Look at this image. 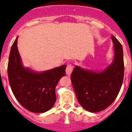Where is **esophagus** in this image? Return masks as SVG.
<instances>
[{
    "instance_id": "1",
    "label": "esophagus",
    "mask_w": 132,
    "mask_h": 132,
    "mask_svg": "<svg viewBox=\"0 0 132 132\" xmlns=\"http://www.w3.org/2000/svg\"><path fill=\"white\" fill-rule=\"evenodd\" d=\"M73 69V65L72 64H68L66 67V74L67 76H70L71 72H72Z\"/></svg>"
}]
</instances>
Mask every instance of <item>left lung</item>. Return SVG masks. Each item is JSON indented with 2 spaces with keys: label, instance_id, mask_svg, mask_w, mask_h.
<instances>
[{
  "label": "left lung",
  "instance_id": "left-lung-1",
  "mask_svg": "<svg viewBox=\"0 0 132 132\" xmlns=\"http://www.w3.org/2000/svg\"><path fill=\"white\" fill-rule=\"evenodd\" d=\"M115 48L113 63L99 73L74 68L71 75L73 87L78 102L88 111L99 112L106 109L117 98L124 76L123 47L112 36Z\"/></svg>",
  "mask_w": 132,
  "mask_h": 132
}]
</instances>
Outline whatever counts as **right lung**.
<instances>
[{"mask_svg": "<svg viewBox=\"0 0 132 132\" xmlns=\"http://www.w3.org/2000/svg\"><path fill=\"white\" fill-rule=\"evenodd\" d=\"M17 38L12 45L9 58V81L17 101L33 113L47 111L56 102L55 88L65 76L66 65L42 73H36L21 65L17 49Z\"/></svg>", "mask_w": 132, "mask_h": 132, "instance_id": "add662e5", "label": "right lung"}]
</instances>
